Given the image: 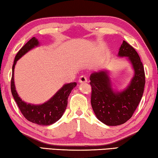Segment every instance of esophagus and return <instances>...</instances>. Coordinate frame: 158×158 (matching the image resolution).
<instances>
[{
	"label": "esophagus",
	"instance_id": "obj_1",
	"mask_svg": "<svg viewBox=\"0 0 158 158\" xmlns=\"http://www.w3.org/2000/svg\"><path fill=\"white\" fill-rule=\"evenodd\" d=\"M79 81L80 83H85V82H87V78L86 77L85 75H81L80 76L79 79Z\"/></svg>",
	"mask_w": 158,
	"mask_h": 158
}]
</instances>
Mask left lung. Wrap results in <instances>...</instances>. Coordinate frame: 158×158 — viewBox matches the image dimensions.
Listing matches in <instances>:
<instances>
[{
    "instance_id": "left-lung-1",
    "label": "left lung",
    "mask_w": 158,
    "mask_h": 158,
    "mask_svg": "<svg viewBox=\"0 0 158 158\" xmlns=\"http://www.w3.org/2000/svg\"><path fill=\"white\" fill-rule=\"evenodd\" d=\"M118 55L127 57L135 69V76L125 90L114 92L106 72L93 73L90 77L93 111L101 122L109 126L123 124L132 116L142 98L146 83L143 63L135 49L124 40Z\"/></svg>"
}]
</instances>
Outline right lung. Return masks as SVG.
<instances>
[{
  "label": "right lung",
  "instance_id": "right-lung-1",
  "mask_svg": "<svg viewBox=\"0 0 158 158\" xmlns=\"http://www.w3.org/2000/svg\"><path fill=\"white\" fill-rule=\"evenodd\" d=\"M38 45V41L35 37H32L24 44L16 55L12 65V74L11 78V92L13 98L17 102L21 114L26 119L39 125H49L59 120L65 111L68 105V99L69 93L77 85L75 82L64 85L49 101L41 105H33L26 104L19 97L15 90L14 83V69L15 64L19 58L29 50Z\"/></svg>",
  "mask_w": 158,
  "mask_h": 158
}]
</instances>
